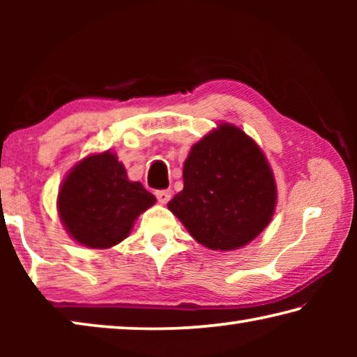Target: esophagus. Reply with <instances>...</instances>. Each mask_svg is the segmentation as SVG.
<instances>
[{
	"label": "esophagus",
	"instance_id": "obj_1",
	"mask_svg": "<svg viewBox=\"0 0 357 357\" xmlns=\"http://www.w3.org/2000/svg\"><path fill=\"white\" fill-rule=\"evenodd\" d=\"M155 197H157V200H159L162 204H167L168 202H170V198H172V190L170 189L155 190Z\"/></svg>",
	"mask_w": 357,
	"mask_h": 357
}]
</instances>
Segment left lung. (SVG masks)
I'll return each instance as SVG.
<instances>
[{
	"mask_svg": "<svg viewBox=\"0 0 357 357\" xmlns=\"http://www.w3.org/2000/svg\"><path fill=\"white\" fill-rule=\"evenodd\" d=\"M183 178L184 189L168 209L211 250L249 244L273 219V170L258 144L236 126L223 123L193 144Z\"/></svg>",
	"mask_w": 357,
	"mask_h": 357,
	"instance_id": "8db88e82",
	"label": "left lung"
}]
</instances>
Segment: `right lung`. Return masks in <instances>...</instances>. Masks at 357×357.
<instances>
[{"label": "right lung", "mask_w": 357, "mask_h": 357, "mask_svg": "<svg viewBox=\"0 0 357 357\" xmlns=\"http://www.w3.org/2000/svg\"><path fill=\"white\" fill-rule=\"evenodd\" d=\"M155 203L142 183L129 181L116 154H91L72 168L58 193L66 231L89 249H108L129 236L134 222Z\"/></svg>", "instance_id": "obj_1"}]
</instances>
